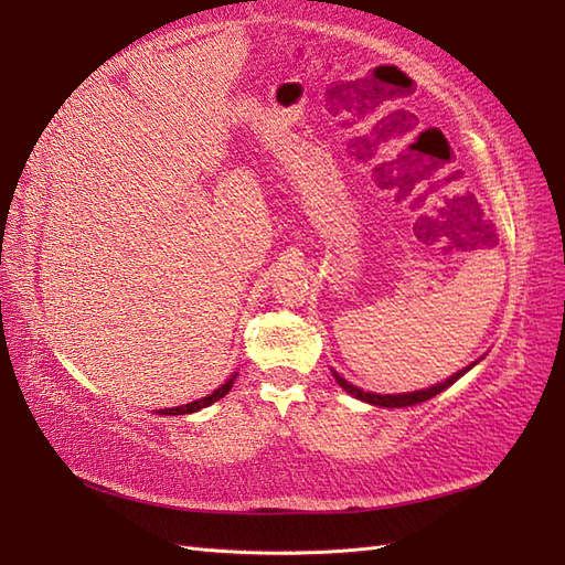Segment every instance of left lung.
<instances>
[{"instance_id": "obj_1", "label": "left lung", "mask_w": 565, "mask_h": 565, "mask_svg": "<svg viewBox=\"0 0 565 565\" xmlns=\"http://www.w3.org/2000/svg\"><path fill=\"white\" fill-rule=\"evenodd\" d=\"M473 366V364H471ZM471 366H466V369H461L459 374H454L451 379H447L444 383H437V386H431V388H425V391H415V393H395V395H379V393H364L362 388H356V386H352L350 381H344L340 374H334L332 371V376H334V381L340 383V386L350 393V395H354V398H359V401H366V403H371V405H379V407H407V405H417V403H425V401H429V398H435L437 393H441L444 388H449L451 383H456L459 381L468 369Z\"/></svg>"}]
</instances>
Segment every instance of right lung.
I'll return each instance as SVG.
<instances>
[{
	"instance_id": "1",
	"label": "right lung",
	"mask_w": 565,
	"mask_h": 565,
	"mask_svg": "<svg viewBox=\"0 0 565 565\" xmlns=\"http://www.w3.org/2000/svg\"><path fill=\"white\" fill-rule=\"evenodd\" d=\"M233 383H235V376L227 379L221 388H215L211 395H206V398L194 401V403H189V405H179V407H167V411H160V415H186V413H196V411H201V407H209L211 403L221 401L223 395L233 388Z\"/></svg>"
}]
</instances>
